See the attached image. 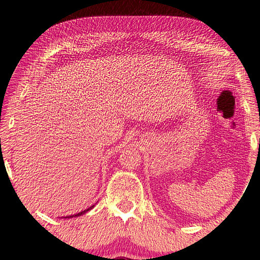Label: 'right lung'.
I'll use <instances>...</instances> for the list:
<instances>
[{
    "instance_id": "add662e5",
    "label": "right lung",
    "mask_w": 260,
    "mask_h": 260,
    "mask_svg": "<svg viewBox=\"0 0 260 260\" xmlns=\"http://www.w3.org/2000/svg\"><path fill=\"white\" fill-rule=\"evenodd\" d=\"M92 208H94V206H91V207H89V208H87L86 210H84V211H81V212H78V214H76V215L69 216V217H68V218H70V217H77V216H81V215H84V214H85V212H87L88 210H91ZM66 218H67V217H66Z\"/></svg>"
}]
</instances>
